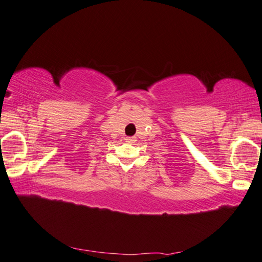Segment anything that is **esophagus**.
<instances>
[{
  "mask_svg": "<svg viewBox=\"0 0 262 262\" xmlns=\"http://www.w3.org/2000/svg\"><path fill=\"white\" fill-rule=\"evenodd\" d=\"M134 141H135L134 137H127L126 138V142H128V143H133Z\"/></svg>",
  "mask_w": 262,
  "mask_h": 262,
  "instance_id": "obj_1",
  "label": "esophagus"
}]
</instances>
